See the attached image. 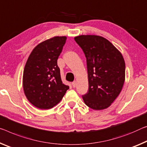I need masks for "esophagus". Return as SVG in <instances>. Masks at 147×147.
Returning a JSON list of instances; mask_svg holds the SVG:
<instances>
[{
  "label": "esophagus",
  "instance_id": "esophagus-1",
  "mask_svg": "<svg viewBox=\"0 0 147 147\" xmlns=\"http://www.w3.org/2000/svg\"><path fill=\"white\" fill-rule=\"evenodd\" d=\"M72 86H73V88L75 87V86H76V81H74L73 82H72Z\"/></svg>",
  "mask_w": 147,
  "mask_h": 147
}]
</instances>
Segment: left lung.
<instances>
[{
    "instance_id": "left-lung-1",
    "label": "left lung",
    "mask_w": 147,
    "mask_h": 147,
    "mask_svg": "<svg viewBox=\"0 0 147 147\" xmlns=\"http://www.w3.org/2000/svg\"><path fill=\"white\" fill-rule=\"evenodd\" d=\"M86 58L89 88L82 95L94 110L107 109L120 94L125 80V62L121 53L103 37L80 35L74 38Z\"/></svg>"
}]
</instances>
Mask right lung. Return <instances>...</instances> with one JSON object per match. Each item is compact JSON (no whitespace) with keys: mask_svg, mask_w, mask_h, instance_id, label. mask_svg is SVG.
Listing matches in <instances>:
<instances>
[{"mask_svg":"<svg viewBox=\"0 0 147 147\" xmlns=\"http://www.w3.org/2000/svg\"><path fill=\"white\" fill-rule=\"evenodd\" d=\"M66 40V36H55L38 44L25 64L23 90L30 103L37 108H52L69 89L62 82L57 62Z\"/></svg>","mask_w":147,"mask_h":147,"instance_id":"right-lung-1","label":"right lung"}]
</instances>
